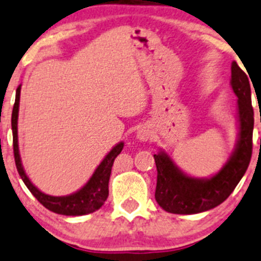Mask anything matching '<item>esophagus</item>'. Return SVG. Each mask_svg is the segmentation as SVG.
Instances as JSON below:
<instances>
[{
	"label": "esophagus",
	"mask_w": 261,
	"mask_h": 261,
	"mask_svg": "<svg viewBox=\"0 0 261 261\" xmlns=\"http://www.w3.org/2000/svg\"><path fill=\"white\" fill-rule=\"evenodd\" d=\"M152 136H153L152 130H150L148 127H142L139 128L138 132H137V138H138L141 142L149 141V139L152 138Z\"/></svg>",
	"instance_id": "34e87169"
}]
</instances>
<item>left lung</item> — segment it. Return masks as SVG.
I'll list each match as a JSON object with an SVG mask.
<instances>
[{"mask_svg": "<svg viewBox=\"0 0 261 261\" xmlns=\"http://www.w3.org/2000/svg\"><path fill=\"white\" fill-rule=\"evenodd\" d=\"M230 84L238 96L239 137L221 170L208 178H195L179 170L165 150L153 155L157 167L154 197L165 211L191 215L211 210L229 197L248 170L252 153L254 111L249 77L236 61L231 64Z\"/></svg>", "mask_w": 261, "mask_h": 261, "instance_id": "obj_1", "label": "left lung"}]
</instances>
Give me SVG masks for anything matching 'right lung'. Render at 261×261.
I'll return each instance as SVG.
<instances>
[{"label": "right lung", "instance_id": "add662e5", "mask_svg": "<svg viewBox=\"0 0 261 261\" xmlns=\"http://www.w3.org/2000/svg\"><path fill=\"white\" fill-rule=\"evenodd\" d=\"M20 93L21 85L16 89V99L12 109V118H11V127H12L13 136V154H15L16 168L18 174L22 178L36 200L47 210L65 216H82L99 210L107 201L109 195V178H111L112 167L117 155L122 152L124 143L119 142L115 147H113L111 152L104 157L100 165L94 171L93 176L89 181L84 185L79 191L68 196H50L41 192L35 185L29 179L28 174L22 167L20 152H18V138H17V119H18V107H20Z\"/></svg>", "mask_w": 261, "mask_h": 261}]
</instances>
